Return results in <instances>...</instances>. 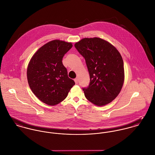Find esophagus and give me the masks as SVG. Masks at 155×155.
I'll use <instances>...</instances> for the list:
<instances>
[{
	"label": "esophagus",
	"mask_w": 155,
	"mask_h": 155,
	"mask_svg": "<svg viewBox=\"0 0 155 155\" xmlns=\"http://www.w3.org/2000/svg\"><path fill=\"white\" fill-rule=\"evenodd\" d=\"M74 81H75V84H78V78H75V79H74Z\"/></svg>",
	"instance_id": "1"
}]
</instances>
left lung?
Wrapping results in <instances>:
<instances>
[{"label": "left lung", "mask_w": 155, "mask_h": 155, "mask_svg": "<svg viewBox=\"0 0 155 155\" xmlns=\"http://www.w3.org/2000/svg\"><path fill=\"white\" fill-rule=\"evenodd\" d=\"M75 48L85 59L90 84L83 88L86 99L97 106L110 103L120 93L124 81V62L118 51L101 38H84Z\"/></svg>", "instance_id": "8db88e82"}]
</instances>
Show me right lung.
<instances>
[{
	"instance_id": "right-lung-1",
	"label": "right lung",
	"mask_w": 155,
	"mask_h": 155,
	"mask_svg": "<svg viewBox=\"0 0 155 155\" xmlns=\"http://www.w3.org/2000/svg\"><path fill=\"white\" fill-rule=\"evenodd\" d=\"M71 43L54 40L41 47L31 58L27 68L29 86L42 102L54 106L63 101L75 85L62 64Z\"/></svg>"
}]
</instances>
